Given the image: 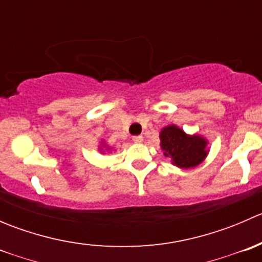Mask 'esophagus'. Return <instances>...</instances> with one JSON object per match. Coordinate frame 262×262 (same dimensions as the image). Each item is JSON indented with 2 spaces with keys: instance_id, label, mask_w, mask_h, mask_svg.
I'll list each match as a JSON object with an SVG mask.
<instances>
[{
  "instance_id": "1",
  "label": "esophagus",
  "mask_w": 262,
  "mask_h": 262,
  "mask_svg": "<svg viewBox=\"0 0 262 262\" xmlns=\"http://www.w3.org/2000/svg\"><path fill=\"white\" fill-rule=\"evenodd\" d=\"M133 142L134 143H142L143 142V136H134Z\"/></svg>"
}]
</instances>
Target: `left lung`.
Listing matches in <instances>:
<instances>
[{
  "mask_svg": "<svg viewBox=\"0 0 262 262\" xmlns=\"http://www.w3.org/2000/svg\"><path fill=\"white\" fill-rule=\"evenodd\" d=\"M161 148L173 165L181 168H191L203 162L208 155L207 141L199 136H187L176 125H168L160 133Z\"/></svg>",
  "mask_w": 262,
  "mask_h": 262,
  "instance_id": "left-lung-1",
  "label": "left lung"
}]
</instances>
